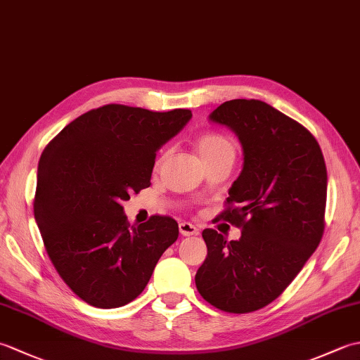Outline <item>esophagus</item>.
<instances>
[{
	"instance_id": "34e87169",
	"label": "esophagus",
	"mask_w": 360,
	"mask_h": 360,
	"mask_svg": "<svg viewBox=\"0 0 360 360\" xmlns=\"http://www.w3.org/2000/svg\"><path fill=\"white\" fill-rule=\"evenodd\" d=\"M179 232L184 236H192V235L200 233V231H198V229L190 223H179Z\"/></svg>"
}]
</instances>
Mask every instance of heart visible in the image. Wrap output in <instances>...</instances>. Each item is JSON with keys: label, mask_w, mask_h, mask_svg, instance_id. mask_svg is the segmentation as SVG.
Instances as JSON below:
<instances>
[{"label": "heart", "mask_w": 360, "mask_h": 360, "mask_svg": "<svg viewBox=\"0 0 360 360\" xmlns=\"http://www.w3.org/2000/svg\"><path fill=\"white\" fill-rule=\"evenodd\" d=\"M198 151L204 164L209 165L219 159H232L236 153V142L231 136L223 133H205L198 137Z\"/></svg>", "instance_id": "heart-1"}]
</instances>
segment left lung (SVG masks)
Masks as SVG:
<instances>
[{"mask_svg": "<svg viewBox=\"0 0 360 360\" xmlns=\"http://www.w3.org/2000/svg\"><path fill=\"white\" fill-rule=\"evenodd\" d=\"M209 119L231 128L243 145V170L219 213L241 229V238L227 241L204 229L207 257L195 283L212 307L244 314L274 302L317 249L326 165L316 137L262 101L224 102Z\"/></svg>", "mask_w": 360, "mask_h": 360, "instance_id": "8db88e82", "label": "left lung"}]
</instances>
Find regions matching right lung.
<instances>
[{"instance_id":"obj_1","label":"right lung","mask_w":360,"mask_h":360,"mask_svg":"<svg viewBox=\"0 0 360 360\" xmlns=\"http://www.w3.org/2000/svg\"><path fill=\"white\" fill-rule=\"evenodd\" d=\"M192 119L105 105L66 125L38 162L34 215L60 277L83 302L119 308L147 286L178 223L153 215L129 226L122 201L150 187L156 151Z\"/></svg>"}]
</instances>
